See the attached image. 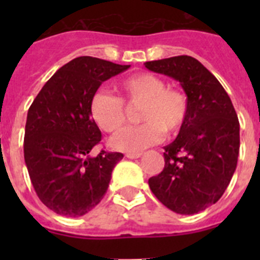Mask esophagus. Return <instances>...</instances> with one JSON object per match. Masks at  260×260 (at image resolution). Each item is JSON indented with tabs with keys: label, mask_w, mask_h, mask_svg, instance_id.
Masks as SVG:
<instances>
[{
	"label": "esophagus",
	"mask_w": 260,
	"mask_h": 260,
	"mask_svg": "<svg viewBox=\"0 0 260 260\" xmlns=\"http://www.w3.org/2000/svg\"><path fill=\"white\" fill-rule=\"evenodd\" d=\"M142 153L139 152H132V153H126V157L128 158H138V157H141Z\"/></svg>",
	"instance_id": "obj_1"
}]
</instances>
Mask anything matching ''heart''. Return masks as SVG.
Returning a JSON list of instances; mask_svg holds the SVG:
<instances>
[{
  "label": "heart",
  "mask_w": 260,
  "mask_h": 260,
  "mask_svg": "<svg viewBox=\"0 0 260 260\" xmlns=\"http://www.w3.org/2000/svg\"><path fill=\"white\" fill-rule=\"evenodd\" d=\"M122 100L139 108L138 118L143 123L125 128L110 139V147L123 152H139L158 143L164 132L172 135L185 125L189 113L187 96L177 88H169L162 78L151 73H138L119 80ZM122 100L104 91L93 93L89 114L105 133H117L126 121Z\"/></svg>",
  "instance_id": "1"
}]
</instances>
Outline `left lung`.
I'll list each match as a JSON object with an SVG mask.
<instances>
[{
	"label": "left lung",
	"mask_w": 260,
	"mask_h": 260,
	"mask_svg": "<svg viewBox=\"0 0 260 260\" xmlns=\"http://www.w3.org/2000/svg\"><path fill=\"white\" fill-rule=\"evenodd\" d=\"M180 82L189 102L185 125L164 147V169L148 180L165 207L192 215L215 204L237 167L240 122L231 98L198 59L177 56L144 63Z\"/></svg>",
	"instance_id": "obj_1"
}]
</instances>
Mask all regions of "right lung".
I'll list each match as a JSON object with an SVG mask.
<instances>
[{
  "label": "right lung",
  "mask_w": 260,
  "mask_h": 260,
  "mask_svg": "<svg viewBox=\"0 0 260 260\" xmlns=\"http://www.w3.org/2000/svg\"><path fill=\"white\" fill-rule=\"evenodd\" d=\"M130 65L78 57L53 74L27 113L24 161L39 199L69 217L83 216L104 198L119 152L91 151L102 132L89 103L103 82Z\"/></svg>",
  "instance_id": "1"
}]
</instances>
